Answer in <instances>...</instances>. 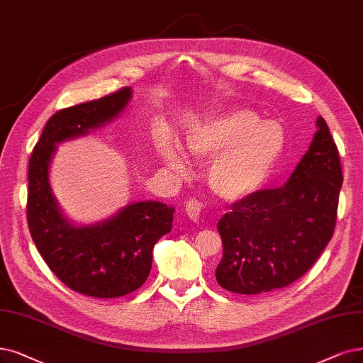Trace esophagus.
<instances>
[{"label":"esophagus","instance_id":"1","mask_svg":"<svg viewBox=\"0 0 363 363\" xmlns=\"http://www.w3.org/2000/svg\"><path fill=\"white\" fill-rule=\"evenodd\" d=\"M184 210H186V214L189 216V219L196 222V220H199L201 213H202V202L195 198H191L189 201H186Z\"/></svg>","mask_w":363,"mask_h":363}]
</instances>
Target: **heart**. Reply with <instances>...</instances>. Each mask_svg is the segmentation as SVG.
<instances>
[{"label":"heart","mask_w":363,"mask_h":363,"mask_svg":"<svg viewBox=\"0 0 363 363\" xmlns=\"http://www.w3.org/2000/svg\"><path fill=\"white\" fill-rule=\"evenodd\" d=\"M284 146L283 129L271 121L260 122L249 108L230 110L198 126L187 137V147L195 157H213L208 171L213 191L226 199L249 196L267 180ZM165 162L184 171L182 156L164 144Z\"/></svg>","instance_id":"1"}]
</instances>
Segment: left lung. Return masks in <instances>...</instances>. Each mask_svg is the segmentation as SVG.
<instances>
[{"instance_id":"left-lung-1","label":"left lung","mask_w":363,"mask_h":363,"mask_svg":"<svg viewBox=\"0 0 363 363\" xmlns=\"http://www.w3.org/2000/svg\"><path fill=\"white\" fill-rule=\"evenodd\" d=\"M317 128L287 183L234 202L217 223L223 255L216 280L226 291L257 295L292 284L330 241L342 171L323 118Z\"/></svg>"}]
</instances>
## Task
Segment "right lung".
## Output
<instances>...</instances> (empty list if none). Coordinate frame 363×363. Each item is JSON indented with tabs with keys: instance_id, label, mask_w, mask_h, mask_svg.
I'll use <instances>...</instances> for the list:
<instances>
[{
	"instance_id": "1",
	"label": "right lung",
	"mask_w": 363,
	"mask_h": 363,
	"mask_svg": "<svg viewBox=\"0 0 363 363\" xmlns=\"http://www.w3.org/2000/svg\"><path fill=\"white\" fill-rule=\"evenodd\" d=\"M131 88L56 111L30 157L26 219L31 237L50 271L67 287L92 298H119L147 280L153 247L172 228L174 208L162 202L129 204L111 219L72 226L50 192L49 165L55 144L84 135L118 116Z\"/></svg>"
}]
</instances>
